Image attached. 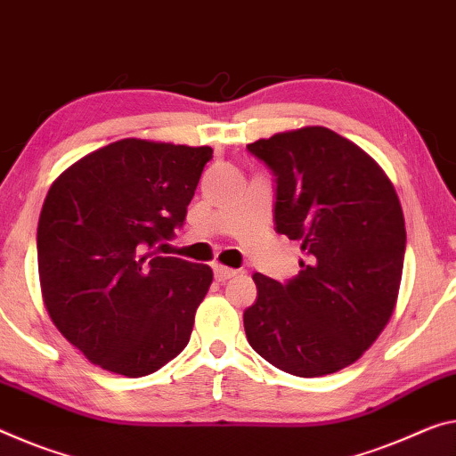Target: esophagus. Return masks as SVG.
<instances>
[{
	"instance_id": "obj_1",
	"label": "esophagus",
	"mask_w": 456,
	"mask_h": 456,
	"mask_svg": "<svg viewBox=\"0 0 456 456\" xmlns=\"http://www.w3.org/2000/svg\"><path fill=\"white\" fill-rule=\"evenodd\" d=\"M236 273L238 271L230 269V267H224V265H216V267H214V275H216V279H218V281H226V279L234 277Z\"/></svg>"
}]
</instances>
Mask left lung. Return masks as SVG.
I'll list each match as a JSON object with an SVG mask.
<instances>
[{
  "instance_id": "left-lung-1",
  "label": "left lung",
  "mask_w": 456,
  "mask_h": 456,
  "mask_svg": "<svg viewBox=\"0 0 456 456\" xmlns=\"http://www.w3.org/2000/svg\"><path fill=\"white\" fill-rule=\"evenodd\" d=\"M247 149L275 175L277 232L304 252L289 283L252 275L248 345L285 373H336L361 359L395 310L405 252L395 187L361 146L324 126Z\"/></svg>"
}]
</instances>
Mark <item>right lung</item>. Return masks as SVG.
<instances>
[{
  "label": "right lung",
  "mask_w": 456,
  "mask_h": 456,
  "mask_svg": "<svg viewBox=\"0 0 456 456\" xmlns=\"http://www.w3.org/2000/svg\"><path fill=\"white\" fill-rule=\"evenodd\" d=\"M209 146L122 138L62 171L38 220L42 299L57 330L110 373H155L187 346L208 265L159 256L183 226Z\"/></svg>",
  "instance_id": "obj_1"
}]
</instances>
